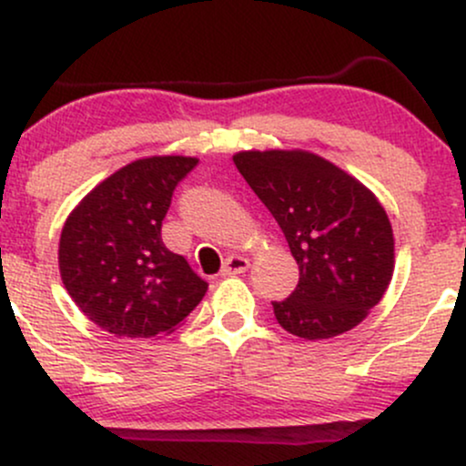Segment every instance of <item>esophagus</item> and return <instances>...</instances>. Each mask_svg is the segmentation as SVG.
I'll use <instances>...</instances> for the list:
<instances>
[{
    "instance_id": "1",
    "label": "esophagus",
    "mask_w": 466,
    "mask_h": 466,
    "mask_svg": "<svg viewBox=\"0 0 466 466\" xmlns=\"http://www.w3.org/2000/svg\"><path fill=\"white\" fill-rule=\"evenodd\" d=\"M248 267H249V258H245V256H240V254H232L226 260V265H223L221 276L245 274V271H248Z\"/></svg>"
}]
</instances>
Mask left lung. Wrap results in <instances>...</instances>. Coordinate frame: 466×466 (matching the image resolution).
I'll return each mask as SVG.
<instances>
[{"label": "left lung", "instance_id": "8db88e82", "mask_svg": "<svg viewBox=\"0 0 466 466\" xmlns=\"http://www.w3.org/2000/svg\"><path fill=\"white\" fill-rule=\"evenodd\" d=\"M232 159L300 267L296 291L271 302L278 324L304 339L361 324L394 274L392 223L377 195L304 148L238 151Z\"/></svg>", "mask_w": 466, "mask_h": 466}]
</instances>
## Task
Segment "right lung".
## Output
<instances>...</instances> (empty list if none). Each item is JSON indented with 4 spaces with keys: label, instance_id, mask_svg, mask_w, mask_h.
<instances>
[{
    "label": "right lung",
    "instance_id": "add662e5",
    "mask_svg": "<svg viewBox=\"0 0 466 466\" xmlns=\"http://www.w3.org/2000/svg\"><path fill=\"white\" fill-rule=\"evenodd\" d=\"M197 162L188 155L136 159L89 190L63 223L61 280L106 333L157 339L184 324L206 296L208 282L162 243L175 186Z\"/></svg>",
    "mask_w": 466,
    "mask_h": 466
}]
</instances>
